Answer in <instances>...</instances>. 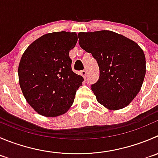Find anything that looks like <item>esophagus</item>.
<instances>
[{
  "instance_id": "esophagus-1",
  "label": "esophagus",
  "mask_w": 158,
  "mask_h": 158,
  "mask_svg": "<svg viewBox=\"0 0 158 158\" xmlns=\"http://www.w3.org/2000/svg\"><path fill=\"white\" fill-rule=\"evenodd\" d=\"M81 75H82V76H83L84 78H86V76H87V71H86V69H84V70H82V71H81Z\"/></svg>"
}]
</instances>
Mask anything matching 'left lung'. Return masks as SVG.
<instances>
[{"label":"left lung","mask_w":158,"mask_h":158,"mask_svg":"<svg viewBox=\"0 0 158 158\" xmlns=\"http://www.w3.org/2000/svg\"><path fill=\"white\" fill-rule=\"evenodd\" d=\"M81 48L97 62L99 80L91 85L98 102L110 110L124 108L140 90L146 73L143 50L111 31L79 32Z\"/></svg>","instance_id":"obj_1"}]
</instances>
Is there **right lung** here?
<instances>
[{
    "label": "right lung",
    "instance_id": "add662e5",
    "mask_svg": "<svg viewBox=\"0 0 158 158\" xmlns=\"http://www.w3.org/2000/svg\"><path fill=\"white\" fill-rule=\"evenodd\" d=\"M78 41L75 32L59 31L42 35L21 56L18 78L29 105L45 116L68 111L83 78L72 69L69 51Z\"/></svg>",
    "mask_w": 158,
    "mask_h": 158
}]
</instances>
